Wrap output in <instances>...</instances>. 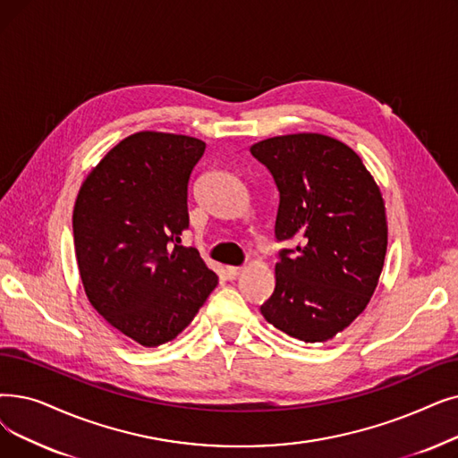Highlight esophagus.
<instances>
[{
    "label": "esophagus",
    "mask_w": 458,
    "mask_h": 458,
    "mask_svg": "<svg viewBox=\"0 0 458 458\" xmlns=\"http://www.w3.org/2000/svg\"><path fill=\"white\" fill-rule=\"evenodd\" d=\"M242 271H243V267H233V266H228L226 267V276L230 278V281H233V278H237L242 275Z\"/></svg>",
    "instance_id": "obj_1"
}]
</instances>
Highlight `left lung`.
I'll return each mask as SVG.
<instances>
[{
    "instance_id": "1",
    "label": "left lung",
    "mask_w": 458,
    "mask_h": 458,
    "mask_svg": "<svg viewBox=\"0 0 458 458\" xmlns=\"http://www.w3.org/2000/svg\"><path fill=\"white\" fill-rule=\"evenodd\" d=\"M281 192L266 320L303 343H326L360 316L387 250L386 204L361 157L320 132L273 136L250 148Z\"/></svg>"
}]
</instances>
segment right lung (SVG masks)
I'll return each instance as SVG.
<instances>
[{
  "label": "right lung",
  "mask_w": 458,
  "mask_h": 458,
  "mask_svg": "<svg viewBox=\"0 0 458 458\" xmlns=\"http://www.w3.org/2000/svg\"><path fill=\"white\" fill-rule=\"evenodd\" d=\"M204 151L192 136L134 132L101 158L76 196L74 250L88 301L146 348L175 339L216 286L198 250L180 245L189 177Z\"/></svg>",
  "instance_id": "add662e5"
}]
</instances>
